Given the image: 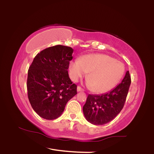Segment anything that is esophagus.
Instances as JSON below:
<instances>
[{"label": "esophagus", "instance_id": "obj_1", "mask_svg": "<svg viewBox=\"0 0 154 154\" xmlns=\"http://www.w3.org/2000/svg\"><path fill=\"white\" fill-rule=\"evenodd\" d=\"M77 92H83V90L80 86H78L77 88Z\"/></svg>", "mask_w": 154, "mask_h": 154}]
</instances>
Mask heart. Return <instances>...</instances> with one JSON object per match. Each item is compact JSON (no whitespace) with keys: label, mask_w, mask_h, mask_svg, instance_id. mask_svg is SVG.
I'll return each mask as SVG.
<instances>
[{"label":"heart","mask_w":154,"mask_h":154,"mask_svg":"<svg viewBox=\"0 0 154 154\" xmlns=\"http://www.w3.org/2000/svg\"><path fill=\"white\" fill-rule=\"evenodd\" d=\"M69 75L77 82L88 72V84L96 93H105L118 84L124 73L122 62L106 54H89L71 62Z\"/></svg>","instance_id":"1"}]
</instances>
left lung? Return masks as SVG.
Instances as JSON below:
<instances>
[{"instance_id": "8db88e82", "label": "left lung", "mask_w": 154, "mask_h": 154, "mask_svg": "<svg viewBox=\"0 0 154 154\" xmlns=\"http://www.w3.org/2000/svg\"><path fill=\"white\" fill-rule=\"evenodd\" d=\"M131 83L129 71L119 85L100 95L89 94L83 106L85 119L94 125H103L116 118L124 107Z\"/></svg>"}]
</instances>
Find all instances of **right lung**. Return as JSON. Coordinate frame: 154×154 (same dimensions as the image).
<instances>
[{
    "mask_svg": "<svg viewBox=\"0 0 154 154\" xmlns=\"http://www.w3.org/2000/svg\"><path fill=\"white\" fill-rule=\"evenodd\" d=\"M73 49L61 45L46 48L34 58L28 71L30 103L45 119H55L63 113L68 101L77 94V85L70 79L68 69Z\"/></svg>",
    "mask_w": 154,
    "mask_h": 154,
    "instance_id": "right-lung-1",
    "label": "right lung"
}]
</instances>
